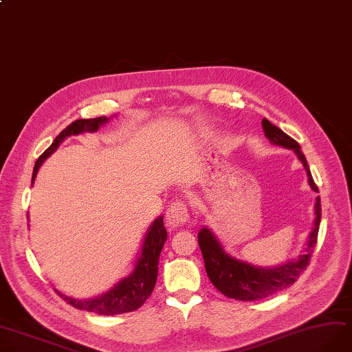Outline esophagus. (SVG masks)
Instances as JSON below:
<instances>
[{
  "mask_svg": "<svg viewBox=\"0 0 352 352\" xmlns=\"http://www.w3.org/2000/svg\"><path fill=\"white\" fill-rule=\"evenodd\" d=\"M165 219H166V225L169 228H178L183 225L184 222H187L188 219V212H187V206L184 201H174L168 206L166 213H165Z\"/></svg>",
  "mask_w": 352,
  "mask_h": 352,
  "instance_id": "1",
  "label": "esophagus"
}]
</instances>
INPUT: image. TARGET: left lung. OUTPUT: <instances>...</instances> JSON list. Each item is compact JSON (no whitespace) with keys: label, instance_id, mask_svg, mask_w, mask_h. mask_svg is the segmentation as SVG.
<instances>
[{"label":"left lung","instance_id":"1","mask_svg":"<svg viewBox=\"0 0 352 352\" xmlns=\"http://www.w3.org/2000/svg\"><path fill=\"white\" fill-rule=\"evenodd\" d=\"M263 129L265 138L272 145L292 149L297 155L298 161L303 164L306 169L310 188L318 192V187L314 178H311L310 168L307 165L306 156L300 149V145L267 119H263ZM320 199L316 197L314 228H311L309 233L302 254L293 259V261L267 268L256 267L232 256L225 251L222 243L219 242L209 228H201L199 232V245L203 254L207 276H209L210 281L220 293L242 302L259 300V298H265L280 290L290 287L306 270L309 259L311 254H314L320 225Z\"/></svg>","mask_w":352,"mask_h":352}]
</instances>
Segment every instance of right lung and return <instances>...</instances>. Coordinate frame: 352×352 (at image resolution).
<instances>
[{
    "label": "right lung",
    "mask_w": 352,
    "mask_h": 352,
    "mask_svg": "<svg viewBox=\"0 0 352 352\" xmlns=\"http://www.w3.org/2000/svg\"><path fill=\"white\" fill-rule=\"evenodd\" d=\"M109 120L110 119H107L106 116H101V117H96V119L75 120L68 127H65L55 138L54 143H52V145L41 156H38V160L34 164L32 183H34L38 168L42 166V164L45 162L47 156H50L58 149L60 142H63L68 136H72V135H80L84 132H97L100 126L107 123ZM166 236L168 235L164 226V217L160 216L158 219L153 220V223L146 232L145 239H143V243H142L140 255L138 258L132 274L120 280L107 293L100 294L94 298H88V300H78V298L68 297L56 290L58 294L63 298L65 302L76 309L93 311V314L104 315V316L127 314V311H133L139 309L143 303L146 302V298L151 296L155 287L156 277H158L160 255L164 248Z\"/></svg>",
    "instance_id": "1"
}]
</instances>
